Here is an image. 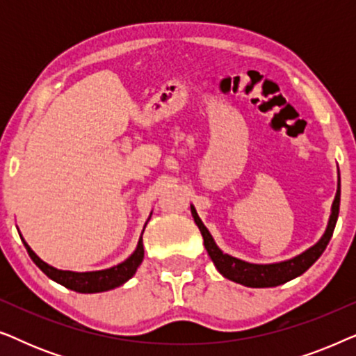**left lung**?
Here are the masks:
<instances>
[{
	"mask_svg": "<svg viewBox=\"0 0 356 356\" xmlns=\"http://www.w3.org/2000/svg\"><path fill=\"white\" fill-rule=\"evenodd\" d=\"M339 207H340V178L337 184V193H335V199L332 202V209H330V217L327 222V228H325L324 235L321 240L316 243L314 246L308 248V250L301 252V254L291 257V259L272 262V264H254V262H246L238 257H233L227 252H223L220 248L216 245L211 232L207 230L201 218H199L196 209L191 206V213L194 222L201 230V235L204 238V246L211 256L213 266L217 270L225 277V279L236 282L245 286H251V289H269V286H277L285 284L295 277H298L309 269L319 256L323 254L325 246L332 238L335 223L339 218Z\"/></svg>",
	"mask_w": 356,
	"mask_h": 356,
	"instance_id": "obj_1",
	"label": "left lung"
}]
</instances>
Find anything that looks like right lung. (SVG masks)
<instances>
[{"mask_svg":"<svg viewBox=\"0 0 356 356\" xmlns=\"http://www.w3.org/2000/svg\"><path fill=\"white\" fill-rule=\"evenodd\" d=\"M152 216V213H150ZM150 218V217H149ZM149 222V220H147ZM145 222V225H147ZM144 225V228H145ZM144 233V230H143ZM21 240L26 246V250L31 256V259L35 262V266L40 269L47 277H50L51 280H55L56 284H60L66 289L74 290L77 293H99V291L113 290L116 286L123 285L124 282H128L131 277L136 274L140 262L144 259V245H143V235H140L138 246L133 254L128 259L120 262L118 266L110 267V269L104 270H92V272H72V270H61L56 269L50 264H47L45 261H42L35 252L31 250V246L27 245L26 240L21 236Z\"/></svg>","mask_w":356,"mask_h":356,"instance_id":"1","label":"right lung"}]
</instances>
